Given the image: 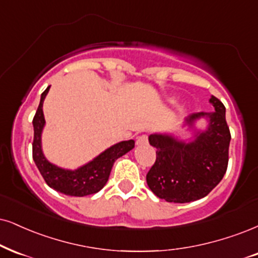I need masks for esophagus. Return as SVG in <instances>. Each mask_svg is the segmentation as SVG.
<instances>
[{
    "mask_svg": "<svg viewBox=\"0 0 258 258\" xmlns=\"http://www.w3.org/2000/svg\"><path fill=\"white\" fill-rule=\"evenodd\" d=\"M148 142V136L147 135H141L139 136V139L136 140V144L139 146H142V145H147Z\"/></svg>",
    "mask_w": 258,
    "mask_h": 258,
    "instance_id": "34e87169",
    "label": "esophagus"
}]
</instances>
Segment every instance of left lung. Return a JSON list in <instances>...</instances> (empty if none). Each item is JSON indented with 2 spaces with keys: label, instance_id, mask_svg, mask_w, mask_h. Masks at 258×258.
I'll use <instances>...</instances> for the list:
<instances>
[{
  "label": "left lung",
  "instance_id": "1",
  "mask_svg": "<svg viewBox=\"0 0 258 258\" xmlns=\"http://www.w3.org/2000/svg\"><path fill=\"white\" fill-rule=\"evenodd\" d=\"M212 112L187 116L183 126L191 138L182 140L168 133L148 136L157 148V160L147 173L149 189L167 202L186 203L203 199L220 183L226 173L231 134L224 104L212 95ZM207 120L206 130L196 126L197 120Z\"/></svg>",
  "mask_w": 258,
  "mask_h": 258
}]
</instances>
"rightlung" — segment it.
<instances>
[{
    "label": "right lung",
    "mask_w": 258,
    "mask_h": 258,
    "mask_svg": "<svg viewBox=\"0 0 258 258\" xmlns=\"http://www.w3.org/2000/svg\"><path fill=\"white\" fill-rule=\"evenodd\" d=\"M49 90L50 86L41 93L39 106H38L36 116L32 122L34 129V139L33 145H32L34 163L47 185L56 191L78 197L98 192L103 189L109 180L111 168H112L114 161L132 151L135 146V141L128 140V141H120L118 144H114L92 159L91 161L75 168V170H68V168L59 167L50 163L44 155L43 147H41V134H43L44 126H45L43 103Z\"/></svg>",
    "instance_id": "1"
}]
</instances>
